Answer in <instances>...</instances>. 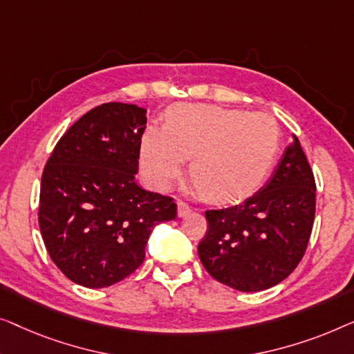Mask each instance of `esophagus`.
I'll use <instances>...</instances> for the list:
<instances>
[{
  "mask_svg": "<svg viewBox=\"0 0 354 354\" xmlns=\"http://www.w3.org/2000/svg\"><path fill=\"white\" fill-rule=\"evenodd\" d=\"M189 213H191V207L186 202L178 201V216H186Z\"/></svg>",
  "mask_w": 354,
  "mask_h": 354,
  "instance_id": "34e87169",
  "label": "esophagus"
}]
</instances>
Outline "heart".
Instances as JSON below:
<instances>
[{
  "label": "heart",
  "mask_w": 354,
  "mask_h": 354,
  "mask_svg": "<svg viewBox=\"0 0 354 354\" xmlns=\"http://www.w3.org/2000/svg\"><path fill=\"white\" fill-rule=\"evenodd\" d=\"M279 149V127L266 112L181 104L165 128L149 127L141 139V165L157 187H167L192 158L191 176L203 196L231 201L253 191Z\"/></svg>",
  "instance_id": "obj_1"
}]
</instances>
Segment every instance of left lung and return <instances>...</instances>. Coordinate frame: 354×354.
I'll use <instances>...</instances> for the list:
<instances>
[{"mask_svg": "<svg viewBox=\"0 0 354 354\" xmlns=\"http://www.w3.org/2000/svg\"><path fill=\"white\" fill-rule=\"evenodd\" d=\"M316 212L315 175L293 134L272 176L245 202L207 210L198 258L208 274L241 292L266 290L298 266Z\"/></svg>", "mask_w": 354, "mask_h": 354, "instance_id": "8db88e82", "label": "left lung"}]
</instances>
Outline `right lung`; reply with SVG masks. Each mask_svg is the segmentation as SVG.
I'll list each match as a JSON object with an SVG mask.
<instances>
[{
  "label": "right lung",
  "mask_w": 354,
  "mask_h": 354,
  "mask_svg": "<svg viewBox=\"0 0 354 354\" xmlns=\"http://www.w3.org/2000/svg\"><path fill=\"white\" fill-rule=\"evenodd\" d=\"M146 109L106 102L59 139L43 170L38 223L59 270L83 287H109L141 266L158 223L176 218L171 197L134 181Z\"/></svg>",
  "instance_id": "add662e5"
}]
</instances>
